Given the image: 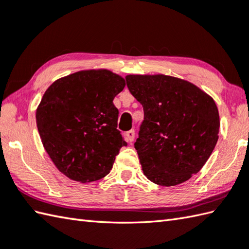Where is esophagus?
<instances>
[{
    "mask_svg": "<svg viewBox=\"0 0 249 249\" xmlns=\"http://www.w3.org/2000/svg\"><path fill=\"white\" fill-rule=\"evenodd\" d=\"M135 130L134 129H130V130H128L127 133L125 134V136H126V139H127V141L128 142H133L134 140H135Z\"/></svg>",
    "mask_w": 249,
    "mask_h": 249,
    "instance_id": "1",
    "label": "esophagus"
}]
</instances>
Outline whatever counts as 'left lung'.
<instances>
[{
	"mask_svg": "<svg viewBox=\"0 0 249 249\" xmlns=\"http://www.w3.org/2000/svg\"><path fill=\"white\" fill-rule=\"evenodd\" d=\"M126 83L144 111L135 142L144 176L167 187L187 181L217 143L214 99L193 83L161 73L127 75Z\"/></svg>",
	"mask_w": 249,
	"mask_h": 249,
	"instance_id": "1",
	"label": "left lung"
}]
</instances>
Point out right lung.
I'll use <instances>...</instances> for the list:
<instances>
[{
  "instance_id": "right-lung-1",
  "label": "right lung",
  "mask_w": 249,
  "mask_h": 249,
  "mask_svg": "<svg viewBox=\"0 0 249 249\" xmlns=\"http://www.w3.org/2000/svg\"><path fill=\"white\" fill-rule=\"evenodd\" d=\"M125 80L108 70H89L57 79L36 109L41 142L57 170L81 183L105 178L124 141L113 99Z\"/></svg>"
}]
</instances>
